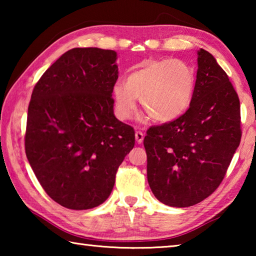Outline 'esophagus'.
<instances>
[{
	"label": "esophagus",
	"instance_id": "esophagus-1",
	"mask_svg": "<svg viewBox=\"0 0 256 256\" xmlns=\"http://www.w3.org/2000/svg\"><path fill=\"white\" fill-rule=\"evenodd\" d=\"M144 133L140 132V131H136V140L138 144H141V142L144 141Z\"/></svg>",
	"mask_w": 256,
	"mask_h": 256
}]
</instances>
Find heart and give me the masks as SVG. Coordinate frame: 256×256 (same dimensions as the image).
Listing matches in <instances>:
<instances>
[{"mask_svg": "<svg viewBox=\"0 0 256 256\" xmlns=\"http://www.w3.org/2000/svg\"><path fill=\"white\" fill-rule=\"evenodd\" d=\"M196 86V72L178 60H146L112 88L115 114L120 120L132 118L138 98L156 122H170L188 110Z\"/></svg>", "mask_w": 256, "mask_h": 256, "instance_id": "heart-1", "label": "heart"}]
</instances>
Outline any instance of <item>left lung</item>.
<instances>
[{
    "instance_id": "1",
    "label": "left lung",
    "mask_w": 256,
    "mask_h": 256,
    "mask_svg": "<svg viewBox=\"0 0 256 256\" xmlns=\"http://www.w3.org/2000/svg\"><path fill=\"white\" fill-rule=\"evenodd\" d=\"M240 138L238 94L214 56L201 48L190 108L149 128L144 140L154 196L176 208L203 201L222 182Z\"/></svg>"
}]
</instances>
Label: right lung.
Returning a JSON list of instances; mask_svg holds the SVG:
<instances>
[{"label":"right lung","instance_id":"add662e5","mask_svg":"<svg viewBox=\"0 0 256 256\" xmlns=\"http://www.w3.org/2000/svg\"><path fill=\"white\" fill-rule=\"evenodd\" d=\"M116 58L110 50L72 48L32 90L26 154L42 188L68 209H92L105 202L136 142L133 128L112 110Z\"/></svg>","mask_w":256,"mask_h":256}]
</instances>
